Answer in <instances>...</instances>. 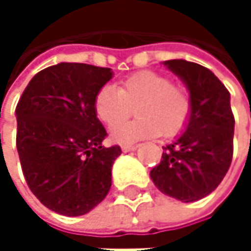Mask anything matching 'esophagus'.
Returning <instances> with one entry per match:
<instances>
[{
  "instance_id": "1",
  "label": "esophagus",
  "mask_w": 251,
  "mask_h": 251,
  "mask_svg": "<svg viewBox=\"0 0 251 251\" xmlns=\"http://www.w3.org/2000/svg\"><path fill=\"white\" fill-rule=\"evenodd\" d=\"M138 148V145H122V151L124 152H130V151H135Z\"/></svg>"
}]
</instances>
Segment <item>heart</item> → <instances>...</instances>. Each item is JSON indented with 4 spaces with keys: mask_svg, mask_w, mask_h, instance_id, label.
<instances>
[{
    "mask_svg": "<svg viewBox=\"0 0 251 251\" xmlns=\"http://www.w3.org/2000/svg\"><path fill=\"white\" fill-rule=\"evenodd\" d=\"M135 107L138 119L121 124ZM97 118L109 127L118 144H132L141 139L175 138L189 124L192 96L186 85L172 82V78L155 71H141L126 76L121 87L104 85L94 99Z\"/></svg>",
    "mask_w": 251,
    "mask_h": 251,
    "instance_id": "1",
    "label": "heart"
}]
</instances>
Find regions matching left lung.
<instances>
[{"mask_svg": "<svg viewBox=\"0 0 251 251\" xmlns=\"http://www.w3.org/2000/svg\"><path fill=\"white\" fill-rule=\"evenodd\" d=\"M192 96L186 130L163 147L158 166L151 170L154 184L164 195L195 202L214 192L232 160L234 116L226 85L208 68L184 59L166 61Z\"/></svg>", "mask_w": 251, "mask_h": 251, "instance_id": "obj_1", "label": "left lung"}]
</instances>
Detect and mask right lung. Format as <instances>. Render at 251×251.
Returning <instances> with one entry per match:
<instances>
[{
  "label": "right lung",
  "instance_id": "1",
  "mask_svg": "<svg viewBox=\"0 0 251 251\" xmlns=\"http://www.w3.org/2000/svg\"><path fill=\"white\" fill-rule=\"evenodd\" d=\"M110 68L61 62L42 70L17 107V151L33 195L50 211L79 217L97 206L112 186L121 147H103L107 132L94 110Z\"/></svg>",
  "mask_w": 251,
  "mask_h": 251
}]
</instances>
